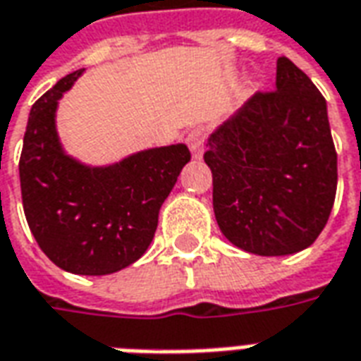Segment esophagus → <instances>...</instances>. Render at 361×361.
Masks as SVG:
<instances>
[{"label": "esophagus", "instance_id": "obj_1", "mask_svg": "<svg viewBox=\"0 0 361 361\" xmlns=\"http://www.w3.org/2000/svg\"><path fill=\"white\" fill-rule=\"evenodd\" d=\"M204 139H207V131H204L203 127H195V129H191V131H189L188 145H189V149H191L193 158L203 157Z\"/></svg>", "mask_w": 361, "mask_h": 361}]
</instances>
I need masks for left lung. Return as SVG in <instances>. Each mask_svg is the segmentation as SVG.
<instances>
[{"mask_svg": "<svg viewBox=\"0 0 361 361\" xmlns=\"http://www.w3.org/2000/svg\"><path fill=\"white\" fill-rule=\"evenodd\" d=\"M212 207L222 234L255 255H290L323 232L336 195L326 102L300 67L276 61L259 90L209 139Z\"/></svg>", "mask_w": 361, "mask_h": 361, "instance_id": "8db88e82", "label": "left lung"}]
</instances>
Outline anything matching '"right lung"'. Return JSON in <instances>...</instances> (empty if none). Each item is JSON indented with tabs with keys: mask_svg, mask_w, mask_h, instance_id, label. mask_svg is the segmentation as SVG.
I'll return each instance as SVG.
<instances>
[{
	"mask_svg": "<svg viewBox=\"0 0 361 361\" xmlns=\"http://www.w3.org/2000/svg\"><path fill=\"white\" fill-rule=\"evenodd\" d=\"M82 69L42 94L28 116L19 160L28 228L54 265L73 274H110L147 251L158 211L191 160L185 145L137 152L108 168L63 154L56 133L58 100Z\"/></svg>",
	"mask_w": 361,
	"mask_h": 361,
	"instance_id": "1",
	"label": "right lung"
}]
</instances>
